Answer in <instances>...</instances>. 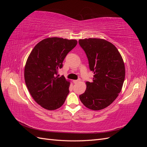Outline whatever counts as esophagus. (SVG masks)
Returning a JSON list of instances; mask_svg holds the SVG:
<instances>
[{
  "mask_svg": "<svg viewBox=\"0 0 147 147\" xmlns=\"http://www.w3.org/2000/svg\"><path fill=\"white\" fill-rule=\"evenodd\" d=\"M80 81V80L78 79V80H73V82H74V83H77Z\"/></svg>",
  "mask_w": 147,
  "mask_h": 147,
  "instance_id": "1",
  "label": "esophagus"
}]
</instances>
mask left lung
I'll return each instance as SVG.
<instances>
[{
	"mask_svg": "<svg viewBox=\"0 0 147 147\" xmlns=\"http://www.w3.org/2000/svg\"><path fill=\"white\" fill-rule=\"evenodd\" d=\"M78 43L94 73L92 82H86V90L80 95V99L91 110L104 109L116 99L121 91L125 78L123 59L115 46L105 40L80 39Z\"/></svg>",
	"mask_w": 147,
	"mask_h": 147,
	"instance_id": "1",
	"label": "left lung"
}]
</instances>
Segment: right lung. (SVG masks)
<instances>
[{
  "mask_svg": "<svg viewBox=\"0 0 147 147\" xmlns=\"http://www.w3.org/2000/svg\"><path fill=\"white\" fill-rule=\"evenodd\" d=\"M77 44L76 40L50 37L38 42L30 53L24 68L25 83L31 96L43 108L53 110L64 104L70 82L57 73Z\"/></svg>",
  "mask_w": 147,
  "mask_h": 147,
  "instance_id": "add662e5",
  "label": "right lung"
}]
</instances>
